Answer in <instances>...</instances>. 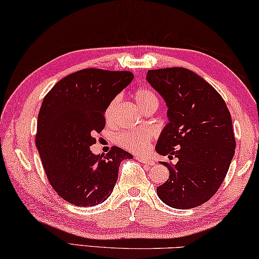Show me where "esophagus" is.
<instances>
[{"instance_id":"obj_1","label":"esophagus","mask_w":259,"mask_h":259,"mask_svg":"<svg viewBox=\"0 0 259 259\" xmlns=\"http://www.w3.org/2000/svg\"><path fill=\"white\" fill-rule=\"evenodd\" d=\"M135 159H136L137 161H139V162L145 163V165H149V166L154 165L153 160H151L150 158H146V157H144V155H137V157H135Z\"/></svg>"}]
</instances>
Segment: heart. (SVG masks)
Wrapping results in <instances>:
<instances>
[{
    "instance_id": "heart-1",
    "label": "heart",
    "mask_w": 259,
    "mask_h": 259,
    "mask_svg": "<svg viewBox=\"0 0 259 259\" xmlns=\"http://www.w3.org/2000/svg\"><path fill=\"white\" fill-rule=\"evenodd\" d=\"M135 99H136L139 107L143 110L150 108L151 106H158L159 99L157 94L149 88H139L135 92ZM118 97L109 102L107 109L105 112L106 120L109 121L113 116V113L118 104ZM152 141L151 131L147 130H136V131H126L122 133L116 137V142L124 149L133 152H144L149 149L150 143Z\"/></svg>"
}]
</instances>
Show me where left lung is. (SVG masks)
I'll return each instance as SVG.
<instances>
[{
	"instance_id": "left-lung-1",
	"label": "left lung",
	"mask_w": 259,
	"mask_h": 259,
	"mask_svg": "<svg viewBox=\"0 0 259 259\" xmlns=\"http://www.w3.org/2000/svg\"><path fill=\"white\" fill-rule=\"evenodd\" d=\"M146 80L165 100L169 120L155 151L179 159L161 162L169 179L157 194L170 207L199 206L218 191L235 153L231 113L215 89L186 68L149 70Z\"/></svg>"
}]
</instances>
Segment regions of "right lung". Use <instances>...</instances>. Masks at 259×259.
Segmentation results:
<instances>
[{
	"mask_svg": "<svg viewBox=\"0 0 259 259\" xmlns=\"http://www.w3.org/2000/svg\"><path fill=\"white\" fill-rule=\"evenodd\" d=\"M134 79L130 71L84 69L70 73L44 98L35 145L53 189L76 206H94L112 195L129 152L113 146L105 157L90 150L105 128L109 102Z\"/></svg>",
	"mask_w": 259,
	"mask_h": 259,
	"instance_id": "right-lung-1",
	"label": "right lung"
}]
</instances>
